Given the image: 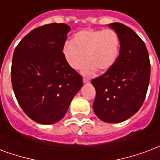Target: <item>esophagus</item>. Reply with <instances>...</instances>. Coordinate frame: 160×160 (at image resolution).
Listing matches in <instances>:
<instances>
[{"mask_svg":"<svg viewBox=\"0 0 160 160\" xmlns=\"http://www.w3.org/2000/svg\"><path fill=\"white\" fill-rule=\"evenodd\" d=\"M83 82L84 83H90V80L87 78H83Z\"/></svg>","mask_w":160,"mask_h":160,"instance_id":"34e87169","label":"esophagus"}]
</instances>
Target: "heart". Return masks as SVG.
Here are the masks:
<instances>
[{"instance_id":"1","label":"heart","mask_w":160,"mask_h":160,"mask_svg":"<svg viewBox=\"0 0 160 160\" xmlns=\"http://www.w3.org/2000/svg\"><path fill=\"white\" fill-rule=\"evenodd\" d=\"M120 50V38L112 29H86L74 35L73 41L62 47V56L68 66L74 69L82 67V74L87 76L99 69L106 72L116 62Z\"/></svg>"}]
</instances>
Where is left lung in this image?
I'll return each mask as SVG.
<instances>
[{
  "label": "left lung",
  "mask_w": 160,
  "mask_h": 160,
  "mask_svg": "<svg viewBox=\"0 0 160 160\" xmlns=\"http://www.w3.org/2000/svg\"><path fill=\"white\" fill-rule=\"evenodd\" d=\"M120 38L116 62L92 80L96 89L93 109L107 123L125 121L137 113L146 98L150 80V61L145 43L128 26L108 25Z\"/></svg>",
  "instance_id": "8db88e82"
}]
</instances>
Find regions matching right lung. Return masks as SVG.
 Here are the masks:
<instances>
[{"label": "right lung", "instance_id": "obj_1", "mask_svg": "<svg viewBox=\"0 0 160 160\" xmlns=\"http://www.w3.org/2000/svg\"><path fill=\"white\" fill-rule=\"evenodd\" d=\"M70 27L49 23L33 29L13 52L11 78L23 112L43 125L58 122L83 86L82 76L66 62L62 47Z\"/></svg>", "mask_w": 160, "mask_h": 160}]
</instances>
